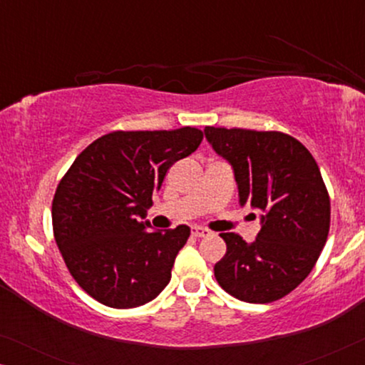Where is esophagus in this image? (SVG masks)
Wrapping results in <instances>:
<instances>
[{
  "label": "esophagus",
  "mask_w": 365,
  "mask_h": 365,
  "mask_svg": "<svg viewBox=\"0 0 365 365\" xmlns=\"http://www.w3.org/2000/svg\"><path fill=\"white\" fill-rule=\"evenodd\" d=\"M191 234L194 237H209L211 236V231H209V229H206V227H199V226H194L192 229H191Z\"/></svg>",
  "instance_id": "esophagus-1"
}]
</instances>
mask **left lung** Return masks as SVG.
<instances>
[{
	"mask_svg": "<svg viewBox=\"0 0 365 365\" xmlns=\"http://www.w3.org/2000/svg\"><path fill=\"white\" fill-rule=\"evenodd\" d=\"M207 141L234 169L241 206L261 211L256 241L221 232L227 251L214 266L224 291L251 304L292 292L316 266L331 227V199L312 154L279 131L204 129Z\"/></svg>",
	"mask_w": 365,
	"mask_h": 365,
	"instance_id": "left-lung-1",
	"label": "left lung"
}]
</instances>
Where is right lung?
<instances>
[{"instance_id":"add662e5","label":"right lung","mask_w":365,"mask_h":365,"mask_svg":"<svg viewBox=\"0 0 365 365\" xmlns=\"http://www.w3.org/2000/svg\"><path fill=\"white\" fill-rule=\"evenodd\" d=\"M202 131H114L93 141L53 197V232L69 274L93 299L114 309L153 301L187 242L181 224L149 231L141 221L169 168L199 148Z\"/></svg>"}]
</instances>
